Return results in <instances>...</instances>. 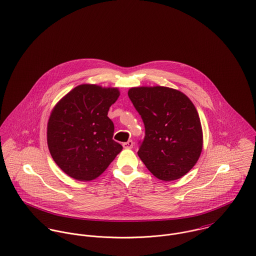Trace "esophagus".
Wrapping results in <instances>:
<instances>
[{
    "label": "esophagus",
    "mask_w": 256,
    "mask_h": 256,
    "mask_svg": "<svg viewBox=\"0 0 256 256\" xmlns=\"http://www.w3.org/2000/svg\"><path fill=\"white\" fill-rule=\"evenodd\" d=\"M122 146H124V148H126V150L132 148V146H134V142H132V140H128L126 142H124V144H122Z\"/></svg>",
    "instance_id": "34e87169"
}]
</instances>
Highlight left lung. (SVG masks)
<instances>
[{
  "mask_svg": "<svg viewBox=\"0 0 256 256\" xmlns=\"http://www.w3.org/2000/svg\"><path fill=\"white\" fill-rule=\"evenodd\" d=\"M128 98L144 124L138 154L146 168L163 181L188 173L203 148L201 122L193 102L180 91L161 86L132 88Z\"/></svg>",
  "mask_w": 256,
  "mask_h": 256,
  "instance_id": "1",
  "label": "left lung"
}]
</instances>
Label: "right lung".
Here are the masks:
<instances>
[{"instance_id":"obj_1","label":"right lung","mask_w":256,"mask_h":256,"mask_svg":"<svg viewBox=\"0 0 256 256\" xmlns=\"http://www.w3.org/2000/svg\"><path fill=\"white\" fill-rule=\"evenodd\" d=\"M116 88L80 85L52 110L48 144L55 163L70 177L90 181L108 168L122 146L112 140L110 106L118 100Z\"/></svg>"}]
</instances>
